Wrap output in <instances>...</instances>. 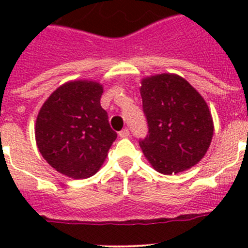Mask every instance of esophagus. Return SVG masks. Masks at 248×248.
Returning <instances> with one entry per match:
<instances>
[{
  "label": "esophagus",
  "instance_id": "34e87169",
  "mask_svg": "<svg viewBox=\"0 0 248 248\" xmlns=\"http://www.w3.org/2000/svg\"><path fill=\"white\" fill-rule=\"evenodd\" d=\"M129 135H130V131H129V129H123L122 131H119V137L120 138H128Z\"/></svg>",
  "mask_w": 248,
  "mask_h": 248
}]
</instances>
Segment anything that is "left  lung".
Masks as SVG:
<instances>
[{"instance_id":"8db88e82","label":"left lung","mask_w":248,"mask_h":248,"mask_svg":"<svg viewBox=\"0 0 248 248\" xmlns=\"http://www.w3.org/2000/svg\"><path fill=\"white\" fill-rule=\"evenodd\" d=\"M140 94L149 134L139 144L150 165L164 175L196 165L214 135L211 111L202 95L172 73L143 78Z\"/></svg>"}]
</instances>
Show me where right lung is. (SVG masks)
Segmentation results:
<instances>
[{
    "label": "right lung",
    "instance_id": "1",
    "mask_svg": "<svg viewBox=\"0 0 248 248\" xmlns=\"http://www.w3.org/2000/svg\"><path fill=\"white\" fill-rule=\"evenodd\" d=\"M103 85L71 80L50 94L37 115L39 153L54 170L72 179L93 176L107 159L117 133L100 107Z\"/></svg>",
    "mask_w": 248,
    "mask_h": 248
}]
</instances>
